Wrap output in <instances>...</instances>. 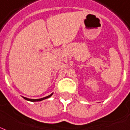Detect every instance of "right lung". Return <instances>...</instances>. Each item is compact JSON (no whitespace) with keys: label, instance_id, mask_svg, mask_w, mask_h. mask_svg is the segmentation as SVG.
Instances as JSON below:
<instances>
[{"label":"right lung","instance_id":"right-lung-1","mask_svg":"<svg viewBox=\"0 0 130 130\" xmlns=\"http://www.w3.org/2000/svg\"><path fill=\"white\" fill-rule=\"evenodd\" d=\"M52 94H50V95L47 96V97H45V98H41V99H36V100H33V99H28V98H26L25 97H23L24 99H25L26 100H28V101H30V102H39V101H41V100H45V99H47V98H49L50 97H51L52 95Z\"/></svg>","mask_w":130,"mask_h":130}]
</instances>
